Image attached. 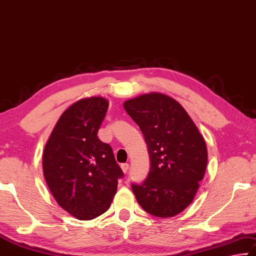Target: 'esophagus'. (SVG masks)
I'll return each instance as SVG.
<instances>
[{"mask_svg": "<svg viewBox=\"0 0 256 256\" xmlns=\"http://www.w3.org/2000/svg\"><path fill=\"white\" fill-rule=\"evenodd\" d=\"M120 166H121V170H122L124 174L128 172V169H129V164H128V163H122V164H121Z\"/></svg>", "mask_w": 256, "mask_h": 256, "instance_id": "1", "label": "esophagus"}]
</instances>
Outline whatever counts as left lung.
<instances>
[{
	"label": "left lung",
	"mask_w": 256,
	"mask_h": 256,
	"mask_svg": "<svg viewBox=\"0 0 256 256\" xmlns=\"http://www.w3.org/2000/svg\"><path fill=\"white\" fill-rule=\"evenodd\" d=\"M124 110L140 126L148 148L150 169L132 184L138 204L150 214L171 218L194 200L208 164L204 137L182 104L162 93L126 100Z\"/></svg>",
	"instance_id": "1"
}]
</instances>
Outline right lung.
Segmentation results:
<instances>
[{
	"mask_svg": "<svg viewBox=\"0 0 256 256\" xmlns=\"http://www.w3.org/2000/svg\"><path fill=\"white\" fill-rule=\"evenodd\" d=\"M108 100L93 96L62 113L43 152L45 182L56 203L79 220L108 211L124 176L108 144L98 137Z\"/></svg>",
	"mask_w": 256,
	"mask_h": 256,
	"instance_id": "add662e5",
	"label": "right lung"
}]
</instances>
